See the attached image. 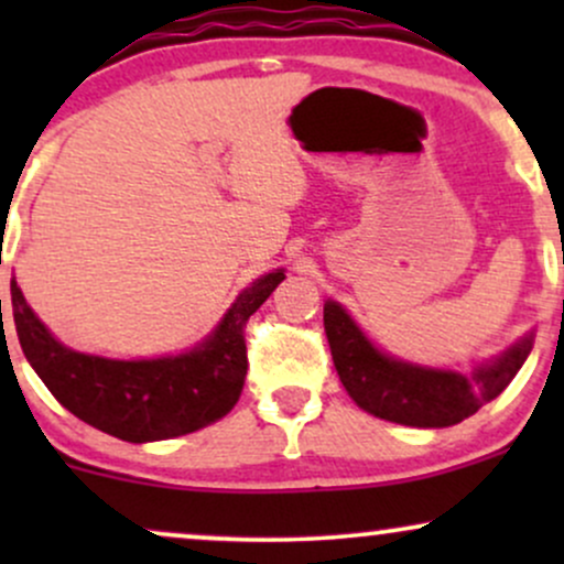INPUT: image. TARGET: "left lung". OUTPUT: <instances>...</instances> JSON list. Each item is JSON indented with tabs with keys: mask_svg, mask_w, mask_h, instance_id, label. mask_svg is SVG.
<instances>
[{
	"mask_svg": "<svg viewBox=\"0 0 564 564\" xmlns=\"http://www.w3.org/2000/svg\"><path fill=\"white\" fill-rule=\"evenodd\" d=\"M323 328L341 384L364 411L405 426H453L498 398L533 349V336L471 377L387 358L336 302L323 307Z\"/></svg>",
	"mask_w": 564,
	"mask_h": 564,
	"instance_id": "left-lung-1",
	"label": "left lung"
}]
</instances>
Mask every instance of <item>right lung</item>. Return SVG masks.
<instances>
[{
	"instance_id": "add662e5",
	"label": "right lung",
	"mask_w": 564,
	"mask_h": 564,
	"mask_svg": "<svg viewBox=\"0 0 564 564\" xmlns=\"http://www.w3.org/2000/svg\"><path fill=\"white\" fill-rule=\"evenodd\" d=\"M262 275L238 296L215 334L193 352L159 360H108L63 347L10 283L18 339L55 400L82 422L127 440L180 437L217 422L238 403L246 379V321L283 281Z\"/></svg>"
}]
</instances>
